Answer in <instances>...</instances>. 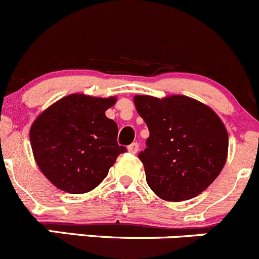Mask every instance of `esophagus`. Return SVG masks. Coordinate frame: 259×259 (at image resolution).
Masks as SVG:
<instances>
[{"label":"esophagus","mask_w":259,"mask_h":259,"mask_svg":"<svg viewBox=\"0 0 259 259\" xmlns=\"http://www.w3.org/2000/svg\"><path fill=\"white\" fill-rule=\"evenodd\" d=\"M138 149H139V144H138L137 142H134V143H132L127 147V151H129L130 153H137Z\"/></svg>","instance_id":"obj_1"}]
</instances>
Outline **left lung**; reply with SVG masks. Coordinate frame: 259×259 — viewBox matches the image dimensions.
<instances>
[{"mask_svg":"<svg viewBox=\"0 0 259 259\" xmlns=\"http://www.w3.org/2000/svg\"><path fill=\"white\" fill-rule=\"evenodd\" d=\"M134 103L149 130L147 148L138 154L149 188L171 202L207 189L228 156V132L219 116L185 96H135Z\"/></svg>","mask_w":259,"mask_h":259,"instance_id":"8db88e82","label":"left lung"}]
</instances>
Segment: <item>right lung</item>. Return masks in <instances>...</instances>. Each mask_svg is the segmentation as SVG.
<instances>
[{
  "label": "right lung",
  "mask_w": 259,
  "mask_h": 259,
  "mask_svg": "<svg viewBox=\"0 0 259 259\" xmlns=\"http://www.w3.org/2000/svg\"><path fill=\"white\" fill-rule=\"evenodd\" d=\"M116 98L71 94L48 107L30 127L33 154L55 187L71 194L94 189L118 154V127L105 111Z\"/></svg>",
  "instance_id": "obj_1"
}]
</instances>
